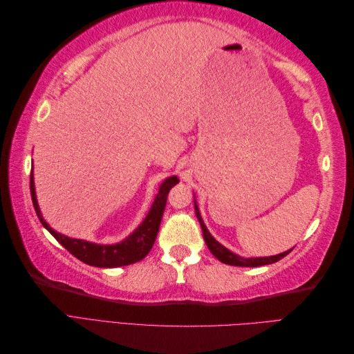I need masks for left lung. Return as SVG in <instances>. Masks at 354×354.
<instances>
[{"instance_id":"1","label":"left lung","mask_w":354,"mask_h":354,"mask_svg":"<svg viewBox=\"0 0 354 354\" xmlns=\"http://www.w3.org/2000/svg\"><path fill=\"white\" fill-rule=\"evenodd\" d=\"M195 198V196H194ZM195 203V212H196V217H198V221L201 224L202 227V234H203V239H205V243L209 248V251L212 252V255L216 257L217 260H220L221 263L224 264H230V266H239V267H259V266H266V264H272V263H276L279 261L281 259H283L285 255H288L289 252L292 251L288 250L282 254H277V255H270V257H251V259H245V257H241L238 254L232 252L230 250H227L226 246H223L218 241H216L212 238V234L209 233V230L207 229L205 223H203L202 217H201V212H199V208H198V203L196 201H194Z\"/></svg>"}]
</instances>
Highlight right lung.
I'll use <instances>...</instances> for the list:
<instances>
[{
    "mask_svg": "<svg viewBox=\"0 0 354 354\" xmlns=\"http://www.w3.org/2000/svg\"><path fill=\"white\" fill-rule=\"evenodd\" d=\"M178 183L177 176H171L165 178L159 186L158 194L153 199L151 209H149L146 218L140 223L133 233L128 234L125 239L118 243L112 245H103V243H94L84 239H73L56 232L50 224L44 220L38 205L37 194H35V183H34V165L30 171V196L34 202V208L39 221L53 236L57 239L60 245L77 257L82 263L94 266V267H104V269H112V267H122L143 260L145 257L152 250L155 243L156 234L159 230L160 220H162V214L165 209L167 196L169 194V189Z\"/></svg>",
    "mask_w": 354,
    "mask_h": 354,
    "instance_id": "1",
    "label": "right lung"
}]
</instances>
